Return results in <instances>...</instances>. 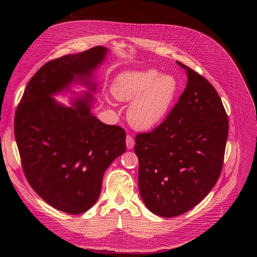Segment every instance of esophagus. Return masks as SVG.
<instances>
[{
	"mask_svg": "<svg viewBox=\"0 0 257 257\" xmlns=\"http://www.w3.org/2000/svg\"><path fill=\"white\" fill-rule=\"evenodd\" d=\"M134 144H135V140H134V138L131 136V135H127V137H126V146H127V149L128 150H131V149H133V146H134Z\"/></svg>",
	"mask_w": 257,
	"mask_h": 257,
	"instance_id": "34e87169",
	"label": "esophagus"
}]
</instances>
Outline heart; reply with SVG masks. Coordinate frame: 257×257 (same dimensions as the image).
Returning a JSON list of instances; mask_svg holds the SVG:
<instances>
[{
	"instance_id": "heart-1",
	"label": "heart",
	"mask_w": 257,
	"mask_h": 257,
	"mask_svg": "<svg viewBox=\"0 0 257 257\" xmlns=\"http://www.w3.org/2000/svg\"><path fill=\"white\" fill-rule=\"evenodd\" d=\"M113 93L119 100L131 101L127 118L137 130H149L167 116L178 90L171 75H160L155 69L129 70L117 76Z\"/></svg>"
}]
</instances>
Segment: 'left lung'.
Returning a JSON list of instances; mask_svg holds the SVG:
<instances>
[{"mask_svg": "<svg viewBox=\"0 0 257 257\" xmlns=\"http://www.w3.org/2000/svg\"><path fill=\"white\" fill-rule=\"evenodd\" d=\"M187 85L166 119L138 133V186L142 201L164 217L198 204L222 173L229 120L222 99L207 79L188 66Z\"/></svg>", "mask_w": 257, "mask_h": 257, "instance_id": "obj_1", "label": "left lung"}]
</instances>
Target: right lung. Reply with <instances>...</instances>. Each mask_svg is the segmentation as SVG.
<instances>
[{
	"label": "right lung",
	"instance_id": "1",
	"mask_svg": "<svg viewBox=\"0 0 257 257\" xmlns=\"http://www.w3.org/2000/svg\"><path fill=\"white\" fill-rule=\"evenodd\" d=\"M106 51L98 46L49 61L31 77L16 108L15 139L29 185L70 214L96 202L104 171L126 151V132L97 120L84 99L66 107L51 95L76 78L90 77Z\"/></svg>",
	"mask_w": 257,
	"mask_h": 257
}]
</instances>
